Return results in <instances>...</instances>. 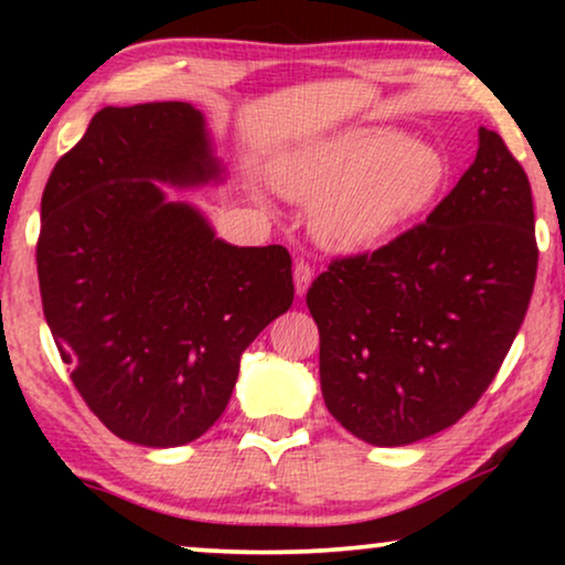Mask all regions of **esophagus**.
Segmentation results:
<instances>
[{"label":"esophagus","mask_w":565,"mask_h":565,"mask_svg":"<svg viewBox=\"0 0 565 565\" xmlns=\"http://www.w3.org/2000/svg\"><path fill=\"white\" fill-rule=\"evenodd\" d=\"M292 277H296V292L298 296H306L308 285L313 280V267L308 265L306 259H298L296 267H292Z\"/></svg>","instance_id":"34e87169"}]
</instances>
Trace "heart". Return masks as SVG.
I'll use <instances>...</instances> for the list:
<instances>
[{"instance_id": "1", "label": "heart", "mask_w": 565, "mask_h": 565, "mask_svg": "<svg viewBox=\"0 0 565 565\" xmlns=\"http://www.w3.org/2000/svg\"><path fill=\"white\" fill-rule=\"evenodd\" d=\"M275 188L313 207L329 249H367L427 211L445 182L437 149L388 128H360L277 161Z\"/></svg>"}]
</instances>
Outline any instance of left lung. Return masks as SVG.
I'll return each mask as SVG.
<instances>
[{"instance_id":"8db88e82","label":"left lung","mask_w":565,"mask_h":565,"mask_svg":"<svg viewBox=\"0 0 565 565\" xmlns=\"http://www.w3.org/2000/svg\"><path fill=\"white\" fill-rule=\"evenodd\" d=\"M537 275L532 190L493 130L427 221L308 288L329 414L377 447L452 427L497 377Z\"/></svg>"}]
</instances>
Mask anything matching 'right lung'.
I'll return each mask as SVG.
<instances>
[{"label":"right lung","mask_w":565,"mask_h":565,"mask_svg":"<svg viewBox=\"0 0 565 565\" xmlns=\"http://www.w3.org/2000/svg\"><path fill=\"white\" fill-rule=\"evenodd\" d=\"M188 103L105 107L41 200L43 313L74 388L113 435L188 445L213 427L238 360L292 303L285 246H231L157 184L218 180Z\"/></svg>","instance_id":"right-lung-1"}]
</instances>
